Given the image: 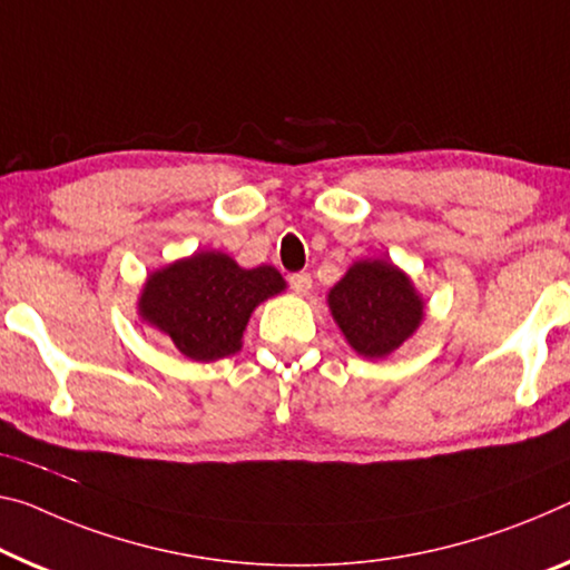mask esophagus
Segmentation results:
<instances>
[{
    "label": "esophagus",
    "instance_id": "obj_1",
    "mask_svg": "<svg viewBox=\"0 0 570 570\" xmlns=\"http://www.w3.org/2000/svg\"><path fill=\"white\" fill-rule=\"evenodd\" d=\"M287 283H291V287H293L297 295H305V293L311 291L313 279H311L308 273H293L291 277H287Z\"/></svg>",
    "mask_w": 570,
    "mask_h": 570
}]
</instances>
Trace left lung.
<instances>
[{
	"mask_svg": "<svg viewBox=\"0 0 570 570\" xmlns=\"http://www.w3.org/2000/svg\"><path fill=\"white\" fill-rule=\"evenodd\" d=\"M328 305L348 344L366 358L395 352L423 321V301L415 287L384 259H364L348 267L328 293Z\"/></svg>",
	"mask_w": 570,
	"mask_h": 570,
	"instance_id": "obj_1",
	"label": "left lung"
}]
</instances>
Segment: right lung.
Returning <instances> with one entry per match:
<instances>
[{
  "mask_svg": "<svg viewBox=\"0 0 570 570\" xmlns=\"http://www.w3.org/2000/svg\"><path fill=\"white\" fill-rule=\"evenodd\" d=\"M285 291L275 267L242 269L222 252H196L147 277L139 313L194 362L239 352L252 311Z\"/></svg>",
  "mask_w": 570,
  "mask_h": 570,
  "instance_id": "obj_1",
  "label": "right lung"
}]
</instances>
